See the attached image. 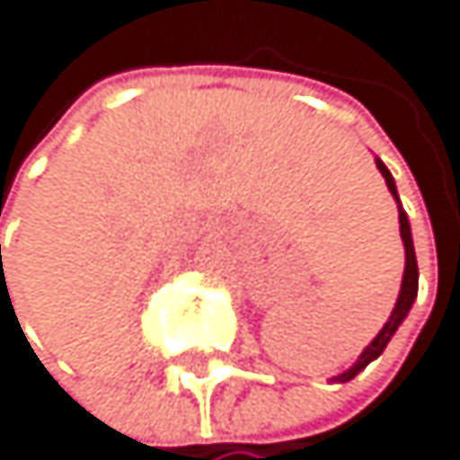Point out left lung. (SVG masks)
<instances>
[{
    "mask_svg": "<svg viewBox=\"0 0 460 460\" xmlns=\"http://www.w3.org/2000/svg\"><path fill=\"white\" fill-rule=\"evenodd\" d=\"M376 165H378L381 176L386 179L389 192H392L394 201H397L400 237H402V248H405V270H402V284H400L397 304H394V309H392L389 320H386V323H384V328L378 331V337L361 350V356L356 358V364H353L350 369H345V373H340V376H333V378H331V381H337V384H348V381H353V378L361 373V369H364L369 361H376V358L386 350L389 340L394 337V331L402 325V320H405V317H409V312H411V306H414V300H417V287H420V270H417V253H414V240H411V223H409V215H405V209L400 207V196H397V187H394V179H392L389 168H386L381 160H376Z\"/></svg>",
    "mask_w": 460,
    "mask_h": 460,
    "instance_id": "obj_1",
    "label": "left lung"
}]
</instances>
